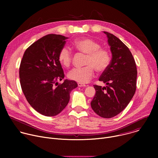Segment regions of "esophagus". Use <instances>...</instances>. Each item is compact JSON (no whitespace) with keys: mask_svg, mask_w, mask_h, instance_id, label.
Masks as SVG:
<instances>
[{"mask_svg":"<svg viewBox=\"0 0 158 158\" xmlns=\"http://www.w3.org/2000/svg\"><path fill=\"white\" fill-rule=\"evenodd\" d=\"M77 85H78V86H79V87H85V86H86V85H85V84H82V83H78V84H77Z\"/></svg>","mask_w":158,"mask_h":158,"instance_id":"esophagus-1","label":"esophagus"}]
</instances>
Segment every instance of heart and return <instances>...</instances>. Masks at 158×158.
Here are the masks:
<instances>
[{"mask_svg":"<svg viewBox=\"0 0 158 158\" xmlns=\"http://www.w3.org/2000/svg\"><path fill=\"white\" fill-rule=\"evenodd\" d=\"M73 47L79 52L86 54L84 65L81 68L71 70L67 77L79 83H86L92 79L94 70L98 73L105 72L111 62V54L105 48H101V44L96 40L89 37L75 40ZM58 60L64 67H69L73 60V53L69 48L65 46L59 51Z\"/></svg>","mask_w":158,"mask_h":158,"instance_id":"1","label":"heart"}]
</instances>
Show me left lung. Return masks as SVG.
Wrapping results in <instances>:
<instances>
[{"label": "left lung", "instance_id": "obj_1", "mask_svg": "<svg viewBox=\"0 0 158 158\" xmlns=\"http://www.w3.org/2000/svg\"><path fill=\"white\" fill-rule=\"evenodd\" d=\"M110 46L112 59L99 79L106 87L94 85L96 94L91 102L96 113L104 118L119 114L128 105L136 90L137 68L129 48L117 37L104 32Z\"/></svg>", "mask_w": 158, "mask_h": 158}]
</instances>
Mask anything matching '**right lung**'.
<instances>
[{"instance_id":"1","label":"right lung","mask_w":158,"mask_h":158,"mask_svg":"<svg viewBox=\"0 0 158 158\" xmlns=\"http://www.w3.org/2000/svg\"><path fill=\"white\" fill-rule=\"evenodd\" d=\"M66 39L57 34L42 37L26 50L20 62L22 91L29 104L46 116L59 114L68 104L71 91L77 87L72 80L58 83L64 78L58 54Z\"/></svg>"}]
</instances>
